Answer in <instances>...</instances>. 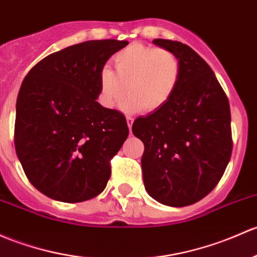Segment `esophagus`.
Instances as JSON below:
<instances>
[{"label": "esophagus", "instance_id": "esophagus-1", "mask_svg": "<svg viewBox=\"0 0 257 257\" xmlns=\"http://www.w3.org/2000/svg\"><path fill=\"white\" fill-rule=\"evenodd\" d=\"M133 121H134V118H132V117H126V123H128L129 131H131V129H132V125H133Z\"/></svg>", "mask_w": 257, "mask_h": 257}]
</instances>
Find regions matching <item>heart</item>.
<instances>
[{"instance_id":"1","label":"heart","mask_w":257,"mask_h":257,"mask_svg":"<svg viewBox=\"0 0 257 257\" xmlns=\"http://www.w3.org/2000/svg\"><path fill=\"white\" fill-rule=\"evenodd\" d=\"M114 71L99 72L98 99L113 108L124 98L125 112H156L171 99L181 79V61L174 51L133 43L113 56Z\"/></svg>"}]
</instances>
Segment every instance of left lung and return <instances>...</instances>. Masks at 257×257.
Here are the masks:
<instances>
[{
    "label": "left lung",
    "instance_id": "1",
    "mask_svg": "<svg viewBox=\"0 0 257 257\" xmlns=\"http://www.w3.org/2000/svg\"><path fill=\"white\" fill-rule=\"evenodd\" d=\"M153 43L174 51L182 71L171 99L132 126L144 143V186L159 203L190 206L217 186L230 160V107L214 72L192 48L167 39Z\"/></svg>",
    "mask_w": 257,
    "mask_h": 257
}]
</instances>
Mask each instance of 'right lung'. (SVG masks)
Instances as JSON below:
<instances>
[{
  "mask_svg": "<svg viewBox=\"0 0 257 257\" xmlns=\"http://www.w3.org/2000/svg\"><path fill=\"white\" fill-rule=\"evenodd\" d=\"M126 40H88L50 54L23 80L16 104L15 147L29 182L55 201L98 196L109 160L128 137L125 117L102 107L99 72Z\"/></svg>",
  "mask_w": 257,
  "mask_h": 257,
  "instance_id": "obj_1",
  "label": "right lung"
}]
</instances>
